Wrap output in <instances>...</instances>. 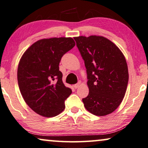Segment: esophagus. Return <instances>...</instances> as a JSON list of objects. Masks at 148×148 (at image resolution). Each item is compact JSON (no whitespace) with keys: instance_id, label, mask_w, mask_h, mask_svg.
I'll list each match as a JSON object with an SVG mask.
<instances>
[{"instance_id":"obj_1","label":"esophagus","mask_w":148,"mask_h":148,"mask_svg":"<svg viewBox=\"0 0 148 148\" xmlns=\"http://www.w3.org/2000/svg\"><path fill=\"white\" fill-rule=\"evenodd\" d=\"M81 82L80 81H79L77 83H76V84H75V85H74L75 89H77L78 87L81 85Z\"/></svg>"}]
</instances>
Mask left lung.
<instances>
[{
  "instance_id": "obj_1",
  "label": "left lung",
  "mask_w": 148,
  "mask_h": 148,
  "mask_svg": "<svg viewBox=\"0 0 148 148\" xmlns=\"http://www.w3.org/2000/svg\"><path fill=\"white\" fill-rule=\"evenodd\" d=\"M84 60L89 95L82 99L92 114L104 116L118 108L129 80L125 57L115 45L101 36L74 37Z\"/></svg>"
}]
</instances>
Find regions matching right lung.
<instances>
[{
	"label": "right lung",
	"instance_id": "1",
	"mask_svg": "<svg viewBox=\"0 0 148 148\" xmlns=\"http://www.w3.org/2000/svg\"><path fill=\"white\" fill-rule=\"evenodd\" d=\"M75 45L71 37L43 38L33 43L19 61L17 79L23 99L37 114L51 117L65 108L72 91L65 86L59 63Z\"/></svg>",
	"mask_w": 148,
	"mask_h": 148
}]
</instances>
